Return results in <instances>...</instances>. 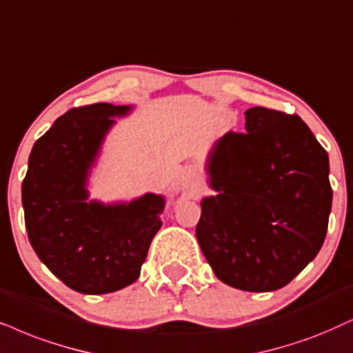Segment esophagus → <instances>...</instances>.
Returning <instances> with one entry per match:
<instances>
[{"label":"esophagus","instance_id":"esophagus-1","mask_svg":"<svg viewBox=\"0 0 353 353\" xmlns=\"http://www.w3.org/2000/svg\"><path fill=\"white\" fill-rule=\"evenodd\" d=\"M181 184H182V189L189 190L194 194V192H197L200 189V184H202V181H200V176L197 171H194V169H187V171L182 174V179H181Z\"/></svg>","mask_w":353,"mask_h":353}]
</instances>
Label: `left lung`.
I'll list each match as a JSON object with an SVG mask.
<instances>
[{
	"label": "left lung",
	"mask_w": 353,
	"mask_h": 353,
	"mask_svg": "<svg viewBox=\"0 0 353 353\" xmlns=\"http://www.w3.org/2000/svg\"><path fill=\"white\" fill-rule=\"evenodd\" d=\"M246 132H228L208 154L210 187L195 228L223 283L274 292L323 246L332 205L327 153L296 114L252 107Z\"/></svg>",
	"instance_id": "obj_1"
}]
</instances>
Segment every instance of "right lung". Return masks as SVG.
<instances>
[{
    "instance_id": "1",
    "label": "right lung",
    "mask_w": 353,
    "mask_h": 353,
    "mask_svg": "<svg viewBox=\"0 0 353 353\" xmlns=\"http://www.w3.org/2000/svg\"><path fill=\"white\" fill-rule=\"evenodd\" d=\"M130 109L99 102L68 110L35 141L22 182L26 230L35 254L66 287L84 295L135 282L163 225V195L145 194L130 203L88 202L89 169L112 117Z\"/></svg>"
}]
</instances>
